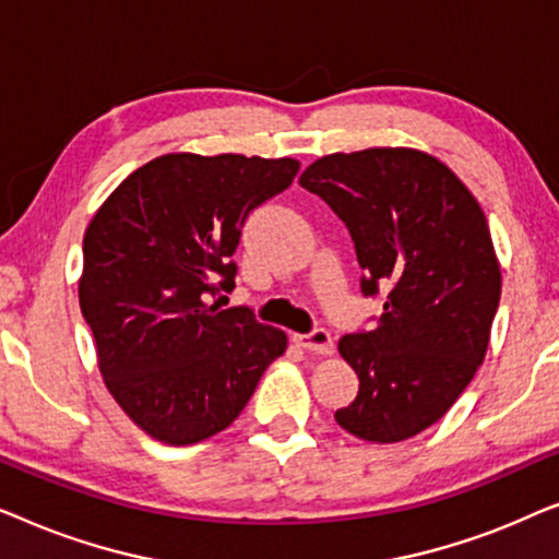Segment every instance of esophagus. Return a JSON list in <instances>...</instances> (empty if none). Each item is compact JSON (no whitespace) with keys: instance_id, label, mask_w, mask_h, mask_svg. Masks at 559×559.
<instances>
[{"instance_id":"esophagus-1","label":"esophagus","mask_w":559,"mask_h":559,"mask_svg":"<svg viewBox=\"0 0 559 559\" xmlns=\"http://www.w3.org/2000/svg\"><path fill=\"white\" fill-rule=\"evenodd\" d=\"M293 341L305 350H312V354L331 356L333 354V335L325 331V328H316L312 333H295Z\"/></svg>"}]
</instances>
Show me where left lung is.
I'll list each match as a JSON object with an SVG mask.
<instances>
[{
	"label": "left lung",
	"mask_w": 559,
	"mask_h": 559,
	"mask_svg": "<svg viewBox=\"0 0 559 559\" xmlns=\"http://www.w3.org/2000/svg\"><path fill=\"white\" fill-rule=\"evenodd\" d=\"M300 186L348 226L361 293H386L377 325L338 341L358 394L335 423L384 445L415 438L486 358L501 266L484 211L448 165L409 147L325 155Z\"/></svg>",
	"instance_id": "left-lung-1"
}]
</instances>
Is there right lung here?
<instances>
[{
    "label": "right lung",
    "mask_w": 559,
    "mask_h": 559,
    "mask_svg": "<svg viewBox=\"0 0 559 559\" xmlns=\"http://www.w3.org/2000/svg\"><path fill=\"white\" fill-rule=\"evenodd\" d=\"M293 157L173 152L136 167L83 236L79 302L104 384L132 423L167 445L226 430L274 358L280 328L221 308L249 213L289 188Z\"/></svg>",
    "instance_id": "1"
}]
</instances>
